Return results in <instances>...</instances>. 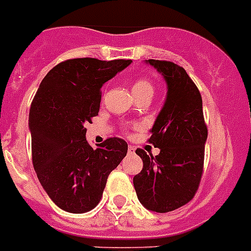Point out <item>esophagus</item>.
Segmentation results:
<instances>
[{
  "instance_id": "esophagus-1",
  "label": "esophagus",
  "mask_w": 251,
  "mask_h": 251,
  "mask_svg": "<svg viewBox=\"0 0 251 251\" xmlns=\"http://www.w3.org/2000/svg\"><path fill=\"white\" fill-rule=\"evenodd\" d=\"M134 151H135V150H134V147H132V146H129V147H127V152H129L130 154L134 153Z\"/></svg>"
}]
</instances>
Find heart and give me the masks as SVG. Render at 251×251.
<instances>
[{
  "instance_id": "b5f03b06",
  "label": "heart",
  "mask_w": 251,
  "mask_h": 251,
  "mask_svg": "<svg viewBox=\"0 0 251 251\" xmlns=\"http://www.w3.org/2000/svg\"><path fill=\"white\" fill-rule=\"evenodd\" d=\"M131 90L135 95V98L140 97H151L154 93V85L153 82L148 79L147 77H138L132 81Z\"/></svg>"
}]
</instances>
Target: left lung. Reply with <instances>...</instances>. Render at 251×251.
<instances>
[{"instance_id": "8db88e82", "label": "left lung", "mask_w": 251, "mask_h": 251, "mask_svg": "<svg viewBox=\"0 0 251 251\" xmlns=\"http://www.w3.org/2000/svg\"><path fill=\"white\" fill-rule=\"evenodd\" d=\"M147 62L162 73L168 97L148 139L160 153L153 157L140 148L135 151L143 160V169L132 182L144 207L168 213L196 195L203 173L207 127L201 94L185 69L168 60Z\"/></svg>"}]
</instances>
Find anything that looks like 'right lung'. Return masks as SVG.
Returning <instances> with one entry per match:
<instances>
[{"instance_id":"add662e5","label":"right lung","mask_w":251,"mask_h":251,"mask_svg":"<svg viewBox=\"0 0 251 251\" xmlns=\"http://www.w3.org/2000/svg\"><path fill=\"white\" fill-rule=\"evenodd\" d=\"M131 60L68 59L45 76L29 109L32 162L40 183L56 206L68 213L93 210L108 175L127 153L121 138L94 150L86 125L100 108L101 86Z\"/></svg>"}]
</instances>
